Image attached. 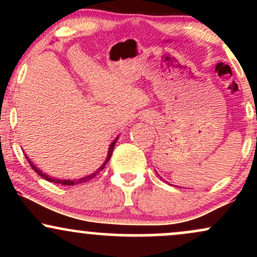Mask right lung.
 <instances>
[{"label":"right lung","mask_w":257,"mask_h":257,"mask_svg":"<svg viewBox=\"0 0 257 257\" xmlns=\"http://www.w3.org/2000/svg\"><path fill=\"white\" fill-rule=\"evenodd\" d=\"M117 140H118V137H117L116 139H114L113 141H112L111 143V145H110V147H108V152H107V157H106V159H105V162L104 163H102V166L99 168L98 170H95V172H94L93 174H89V175H87V176H84V178H81V179H77V180H59V179H54V178H51V176H48V175H46V174L44 173H42L41 172L40 169H38V168H36V166H34V163H32V162L30 161V159H29V157L28 156L25 155V157H26V159H28V162L29 163H30V166H31V168L32 169L35 170V172H36L38 175L40 176H42L43 179H46L47 181H51V182H54V184H60V185H69V186H72V185H77V184H82V182H87V181H89V180H91L94 178V176H96V174H98L99 172H101L102 169H104L105 168V166H106V163H107L108 161H110V158H111V156H112V152H113V149H114V144L117 143Z\"/></svg>","instance_id":"1"}]
</instances>
